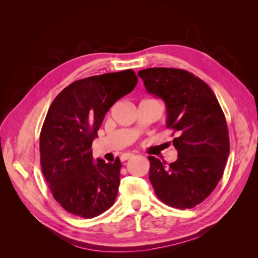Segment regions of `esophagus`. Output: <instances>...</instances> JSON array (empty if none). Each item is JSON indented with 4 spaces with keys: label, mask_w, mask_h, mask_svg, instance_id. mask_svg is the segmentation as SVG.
I'll return each mask as SVG.
<instances>
[{
    "label": "esophagus",
    "mask_w": 258,
    "mask_h": 258,
    "mask_svg": "<svg viewBox=\"0 0 258 258\" xmlns=\"http://www.w3.org/2000/svg\"><path fill=\"white\" fill-rule=\"evenodd\" d=\"M132 157H134V155H133V154H124L123 156L120 157V160H121V161H126L127 159L132 158Z\"/></svg>",
    "instance_id": "34e87169"
}]
</instances>
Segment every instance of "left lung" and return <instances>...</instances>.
I'll list each match as a JSON object with an SVG mask.
<instances>
[{
    "instance_id": "obj_1",
    "label": "left lung",
    "mask_w": 258,
    "mask_h": 258,
    "mask_svg": "<svg viewBox=\"0 0 258 258\" xmlns=\"http://www.w3.org/2000/svg\"><path fill=\"white\" fill-rule=\"evenodd\" d=\"M138 75L148 92L164 100L166 126L177 133L173 139L177 150L174 163L166 165L149 157V178L155 194L174 208L197 206L216 187L229 157L223 110L211 87L183 69L147 68Z\"/></svg>"
}]
</instances>
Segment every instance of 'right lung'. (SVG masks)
<instances>
[{
  "label": "right lung",
  "instance_id": "obj_1",
  "mask_svg": "<svg viewBox=\"0 0 258 258\" xmlns=\"http://www.w3.org/2000/svg\"><path fill=\"white\" fill-rule=\"evenodd\" d=\"M137 83L132 69L86 77L51 103L40 135L41 167L54 199L73 215L92 218L115 203L120 160H94L91 147L106 112Z\"/></svg>",
  "mask_w": 258,
  "mask_h": 258
}]
</instances>
